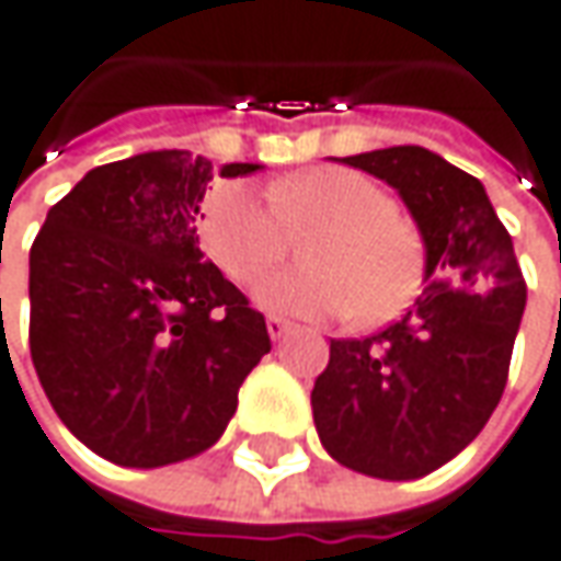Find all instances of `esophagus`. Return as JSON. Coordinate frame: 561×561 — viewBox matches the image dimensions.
I'll return each instance as SVG.
<instances>
[{
	"mask_svg": "<svg viewBox=\"0 0 561 561\" xmlns=\"http://www.w3.org/2000/svg\"><path fill=\"white\" fill-rule=\"evenodd\" d=\"M288 329H291L288 320H282V317H266V332H270V339H273V342L285 339V335H288Z\"/></svg>",
	"mask_w": 561,
	"mask_h": 561,
	"instance_id": "1",
	"label": "esophagus"
}]
</instances>
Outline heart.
<instances>
[{"label":"heart","mask_w":561,"mask_h":561,"mask_svg":"<svg viewBox=\"0 0 561 561\" xmlns=\"http://www.w3.org/2000/svg\"><path fill=\"white\" fill-rule=\"evenodd\" d=\"M263 201L251 184L209 191L201 234L234 282H254L288 248V232H313L307 270H282L254 288L256 307L282 317H352L386 323L414 301L424 282V238L399 204L352 169H310L282 179Z\"/></svg>","instance_id":"heart-1"}]
</instances>
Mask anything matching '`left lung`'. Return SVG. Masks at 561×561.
Returning a JSON list of instances; mask_svg holds the SVG:
<instances>
[{
    "label": "left lung",
    "mask_w": 561,
    "mask_h": 561,
    "mask_svg": "<svg viewBox=\"0 0 561 561\" xmlns=\"http://www.w3.org/2000/svg\"><path fill=\"white\" fill-rule=\"evenodd\" d=\"M399 191L424 238V291L367 339H332L310 404L323 449L417 480L465 449L502 399L527 285L483 184L424 147L342 159Z\"/></svg>",
    "instance_id": "obj_1"
}]
</instances>
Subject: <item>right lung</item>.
Returning <instances> with one entry per match:
<instances>
[{
  "label": "right lung",
  "instance_id": "1",
  "mask_svg": "<svg viewBox=\"0 0 561 561\" xmlns=\"http://www.w3.org/2000/svg\"><path fill=\"white\" fill-rule=\"evenodd\" d=\"M256 162H229L222 179ZM213 162L150 150L90 169L31 248V357L87 449L122 468L207 451L270 352L263 313L204 263L201 201Z\"/></svg>",
  "mask_w": 561,
  "mask_h": 561
}]
</instances>
